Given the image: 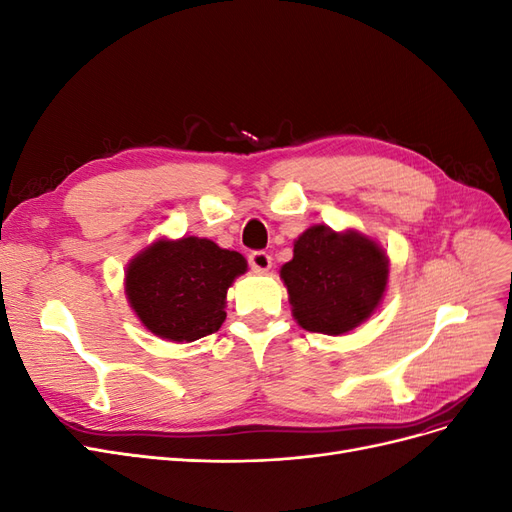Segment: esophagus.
<instances>
[{"mask_svg": "<svg viewBox=\"0 0 512 512\" xmlns=\"http://www.w3.org/2000/svg\"><path fill=\"white\" fill-rule=\"evenodd\" d=\"M271 256L267 254V252H252L250 254V267L256 271V273H265V271H269L271 269Z\"/></svg>", "mask_w": 512, "mask_h": 512, "instance_id": "34e87169", "label": "esophagus"}]
</instances>
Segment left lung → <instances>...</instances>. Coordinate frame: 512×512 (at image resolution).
<instances>
[{"label":"left lung","instance_id":"8db88e82","mask_svg":"<svg viewBox=\"0 0 512 512\" xmlns=\"http://www.w3.org/2000/svg\"><path fill=\"white\" fill-rule=\"evenodd\" d=\"M292 316L305 331L342 335L365 322L384 297L389 258L359 230L312 226L294 241L280 271Z\"/></svg>","mask_w":512,"mask_h":512}]
</instances>
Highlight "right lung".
Segmentation results:
<instances>
[{
    "label": "right lung",
    "mask_w": 512,
    "mask_h": 512,
    "mask_svg": "<svg viewBox=\"0 0 512 512\" xmlns=\"http://www.w3.org/2000/svg\"><path fill=\"white\" fill-rule=\"evenodd\" d=\"M247 271L239 252L209 239H158L126 269V294L138 320L162 339L196 342L222 327L226 292Z\"/></svg>",
    "instance_id": "obj_1"
}]
</instances>
